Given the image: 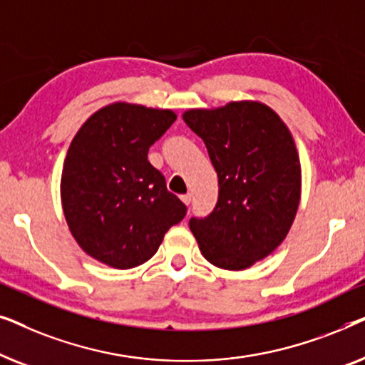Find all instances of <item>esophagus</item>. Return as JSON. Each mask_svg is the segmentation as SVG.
I'll return each mask as SVG.
<instances>
[{"label": "esophagus", "instance_id": "1", "mask_svg": "<svg viewBox=\"0 0 365 365\" xmlns=\"http://www.w3.org/2000/svg\"><path fill=\"white\" fill-rule=\"evenodd\" d=\"M181 201L184 202V204H186V206H189V204H191V194H182V196H181Z\"/></svg>", "mask_w": 365, "mask_h": 365}]
</instances>
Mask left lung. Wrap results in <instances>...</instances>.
<instances>
[{"mask_svg":"<svg viewBox=\"0 0 365 365\" xmlns=\"http://www.w3.org/2000/svg\"><path fill=\"white\" fill-rule=\"evenodd\" d=\"M184 123L206 144L217 173L216 207L189 227L214 266L241 271L269 256L296 217L301 163L294 139L266 104L189 109Z\"/></svg>","mask_w":365,"mask_h":365,"instance_id":"left-lung-1","label":"left lung"}]
</instances>
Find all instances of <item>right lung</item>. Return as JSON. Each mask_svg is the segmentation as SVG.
Returning a JSON list of instances; mask_svg holds the SVG:
<instances>
[{
	"instance_id": "add662e5",
	"label": "right lung",
	"mask_w": 365,
	"mask_h": 365,
	"mask_svg": "<svg viewBox=\"0 0 365 365\" xmlns=\"http://www.w3.org/2000/svg\"><path fill=\"white\" fill-rule=\"evenodd\" d=\"M176 121L169 109L114 103L83 124L64 159L61 201L69 231L89 256L131 269L156 254L186 216L148 151Z\"/></svg>"
}]
</instances>
